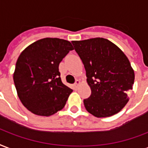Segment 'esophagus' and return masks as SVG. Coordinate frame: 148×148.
<instances>
[{"label":"esophagus","mask_w":148,"mask_h":148,"mask_svg":"<svg viewBox=\"0 0 148 148\" xmlns=\"http://www.w3.org/2000/svg\"><path fill=\"white\" fill-rule=\"evenodd\" d=\"M80 84H81V82H80L79 80H76V82H75V83H74V86H75V87L77 88V86H78Z\"/></svg>","instance_id":"esophagus-1"}]
</instances>
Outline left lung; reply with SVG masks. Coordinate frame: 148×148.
Instances as JSON below:
<instances>
[{
    "label": "left lung",
    "instance_id": "left-lung-1",
    "mask_svg": "<svg viewBox=\"0 0 148 148\" xmlns=\"http://www.w3.org/2000/svg\"><path fill=\"white\" fill-rule=\"evenodd\" d=\"M82 61L91 96L84 99L88 112L97 118L110 117L129 101L135 74L124 52L108 39L91 38L73 40Z\"/></svg>",
    "mask_w": 148,
    "mask_h": 148
}]
</instances>
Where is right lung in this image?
<instances>
[{"instance_id": "1", "label": "right lung", "mask_w": 148, "mask_h": 148, "mask_svg": "<svg viewBox=\"0 0 148 148\" xmlns=\"http://www.w3.org/2000/svg\"><path fill=\"white\" fill-rule=\"evenodd\" d=\"M74 48L68 40L46 38L35 41L19 55L13 80L27 110L50 116L62 110L73 90L62 82L59 65Z\"/></svg>"}]
</instances>
